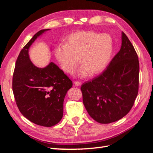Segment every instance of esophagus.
I'll return each mask as SVG.
<instances>
[{
	"mask_svg": "<svg viewBox=\"0 0 153 153\" xmlns=\"http://www.w3.org/2000/svg\"><path fill=\"white\" fill-rule=\"evenodd\" d=\"M74 85H75L76 86H80L81 85V82H78V81H74Z\"/></svg>",
	"mask_w": 153,
	"mask_h": 153,
	"instance_id": "1",
	"label": "esophagus"
}]
</instances>
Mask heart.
<instances>
[{
    "label": "heart",
    "mask_w": 153,
    "mask_h": 153,
    "mask_svg": "<svg viewBox=\"0 0 153 153\" xmlns=\"http://www.w3.org/2000/svg\"><path fill=\"white\" fill-rule=\"evenodd\" d=\"M113 39L107 34L82 30L71 34L64 46L56 49L55 55L62 69L72 74L79 60L82 64L78 76L85 77L90 71L101 72L108 65L113 53Z\"/></svg>",
    "instance_id": "obj_1"
}]
</instances>
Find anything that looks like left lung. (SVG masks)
<instances>
[{
  "instance_id": "1",
  "label": "left lung",
  "mask_w": 153,
  "mask_h": 153,
  "mask_svg": "<svg viewBox=\"0 0 153 153\" xmlns=\"http://www.w3.org/2000/svg\"><path fill=\"white\" fill-rule=\"evenodd\" d=\"M139 73L136 52L122 32L120 51L107 69L80 88L83 103L90 116L101 124L113 123L126 116L137 96Z\"/></svg>"
}]
</instances>
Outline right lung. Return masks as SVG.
I'll use <instances>...</instances> for the list:
<instances>
[{
    "label": "right lung",
    "mask_w": 153,
    "mask_h": 153,
    "mask_svg": "<svg viewBox=\"0 0 153 153\" xmlns=\"http://www.w3.org/2000/svg\"><path fill=\"white\" fill-rule=\"evenodd\" d=\"M50 30H39L23 47L16 61L12 81L21 113L32 123L45 127L53 126L62 120L64 99L73 86L71 80L53 62L40 68L30 61V46Z\"/></svg>",
    "instance_id": "1"
}]
</instances>
